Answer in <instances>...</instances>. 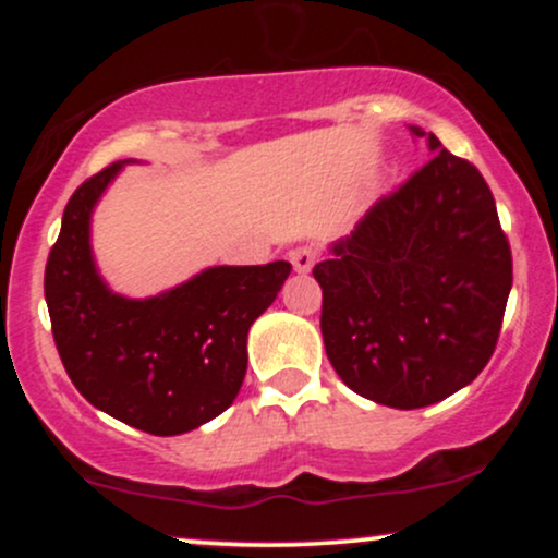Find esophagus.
<instances>
[{
  "label": "esophagus",
  "mask_w": 558,
  "mask_h": 558,
  "mask_svg": "<svg viewBox=\"0 0 558 558\" xmlns=\"http://www.w3.org/2000/svg\"><path fill=\"white\" fill-rule=\"evenodd\" d=\"M288 257H291L293 270L301 272V275H306V272L312 270V267H315L317 252L312 246H299V248H293V252L288 254Z\"/></svg>",
  "instance_id": "esophagus-1"
}]
</instances>
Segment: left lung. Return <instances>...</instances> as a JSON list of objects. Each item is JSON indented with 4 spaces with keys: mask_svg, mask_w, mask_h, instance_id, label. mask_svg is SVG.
<instances>
[{
    "mask_svg": "<svg viewBox=\"0 0 558 558\" xmlns=\"http://www.w3.org/2000/svg\"><path fill=\"white\" fill-rule=\"evenodd\" d=\"M433 157L315 265L325 351L341 380L393 409L444 401L483 373L511 291V248L480 170L433 133Z\"/></svg>",
    "mask_w": 558,
    "mask_h": 558,
    "instance_id": "1",
    "label": "left lung"
}]
</instances>
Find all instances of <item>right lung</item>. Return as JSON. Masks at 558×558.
<instances>
[{
    "label": "right lung",
    "instance_id": "1",
    "mask_svg": "<svg viewBox=\"0 0 558 558\" xmlns=\"http://www.w3.org/2000/svg\"><path fill=\"white\" fill-rule=\"evenodd\" d=\"M125 162L83 181L62 215L44 272L52 336L70 380L110 417L151 435H181L239 396L246 336L283 288V259L209 267L151 299L107 288L92 254V213Z\"/></svg>",
    "mask_w": 558,
    "mask_h": 558
}]
</instances>
